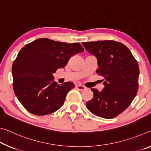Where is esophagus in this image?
Returning a JSON list of instances; mask_svg holds the SVG:
<instances>
[{
  "instance_id": "1",
  "label": "esophagus",
  "mask_w": 151,
  "mask_h": 151,
  "mask_svg": "<svg viewBox=\"0 0 151 151\" xmlns=\"http://www.w3.org/2000/svg\"><path fill=\"white\" fill-rule=\"evenodd\" d=\"M76 88H77V89L78 90H80V91H83V90H85L86 89V88L85 86H82V85H77L76 86Z\"/></svg>"
}]
</instances>
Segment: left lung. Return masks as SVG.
<instances>
[{"label":"left lung","instance_id":"8db88e82","mask_svg":"<svg viewBox=\"0 0 151 151\" xmlns=\"http://www.w3.org/2000/svg\"><path fill=\"white\" fill-rule=\"evenodd\" d=\"M85 49L97 59L96 73L104 78L101 92L92 88L94 96L86 103L90 112L112 119L130 105L138 89L139 68L130 50L114 40L82 42Z\"/></svg>","mask_w":151,"mask_h":151}]
</instances>
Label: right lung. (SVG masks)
Here are the masks:
<instances>
[{"instance_id":"add662e5","label":"right lung","mask_w":151,"mask_h":151,"mask_svg":"<svg viewBox=\"0 0 151 151\" xmlns=\"http://www.w3.org/2000/svg\"><path fill=\"white\" fill-rule=\"evenodd\" d=\"M83 51L79 43L47 38L37 39L22 48L13 62L12 75L14 92L25 109L34 115H45L61 107L75 85L71 82L57 84L52 73Z\"/></svg>"}]
</instances>
